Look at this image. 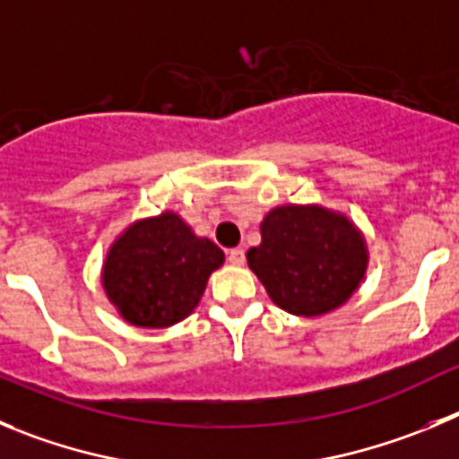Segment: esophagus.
<instances>
[{
  "mask_svg": "<svg viewBox=\"0 0 459 459\" xmlns=\"http://www.w3.org/2000/svg\"><path fill=\"white\" fill-rule=\"evenodd\" d=\"M229 263L239 267V264L247 263V255H244V249H230L229 251Z\"/></svg>",
  "mask_w": 459,
  "mask_h": 459,
  "instance_id": "obj_1",
  "label": "esophagus"
}]
</instances>
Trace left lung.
<instances>
[{
	"label": "left lung",
	"mask_w": 459,
	"mask_h": 459,
	"mask_svg": "<svg viewBox=\"0 0 459 459\" xmlns=\"http://www.w3.org/2000/svg\"><path fill=\"white\" fill-rule=\"evenodd\" d=\"M263 242L247 254L272 301L299 316L335 310L358 290L367 269L359 230L319 205H281L260 224Z\"/></svg>",
	"instance_id": "obj_1"
}]
</instances>
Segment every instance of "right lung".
<instances>
[{"label":"right lung","instance_id":"add662e5","mask_svg":"<svg viewBox=\"0 0 459 459\" xmlns=\"http://www.w3.org/2000/svg\"><path fill=\"white\" fill-rule=\"evenodd\" d=\"M224 251L196 238L174 212L128 226L104 263V290L119 315L143 328H167L199 303Z\"/></svg>","mask_w":459,"mask_h":459}]
</instances>
